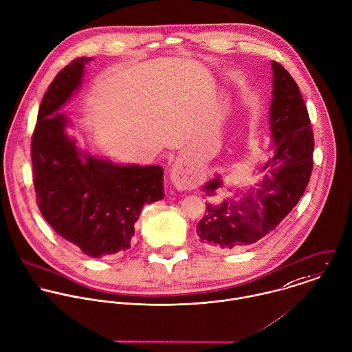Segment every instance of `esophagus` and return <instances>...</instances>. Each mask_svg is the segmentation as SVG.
Returning <instances> with one entry per match:
<instances>
[{
    "instance_id": "34e87169",
    "label": "esophagus",
    "mask_w": 352,
    "mask_h": 352,
    "mask_svg": "<svg viewBox=\"0 0 352 352\" xmlns=\"http://www.w3.org/2000/svg\"><path fill=\"white\" fill-rule=\"evenodd\" d=\"M170 178H171V182L174 184V186L179 190L189 189L193 185L192 175L188 173V170L182 162H175L173 164L171 171H170Z\"/></svg>"
}]
</instances>
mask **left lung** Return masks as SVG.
I'll return each instance as SVG.
<instances>
[{"label": "left lung", "mask_w": 352, "mask_h": 352, "mask_svg": "<svg viewBox=\"0 0 352 352\" xmlns=\"http://www.w3.org/2000/svg\"><path fill=\"white\" fill-rule=\"evenodd\" d=\"M273 68L270 129L273 155L261 171L265 178L240 200L206 203L196 226L200 241L225 251L251 245L274 230L303 196L313 171L314 134L299 86L277 61ZM222 188L217 175L203 186L207 196Z\"/></svg>", "instance_id": "obj_1"}]
</instances>
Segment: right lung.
<instances>
[{"mask_svg": "<svg viewBox=\"0 0 352 352\" xmlns=\"http://www.w3.org/2000/svg\"><path fill=\"white\" fill-rule=\"evenodd\" d=\"M79 57L63 68L39 105L31 140L34 188L39 211L52 229L85 255L102 258L130 248L144 204L164 197L160 166L116 164L83 152L67 134L58 112L80 86Z\"/></svg>", "mask_w": 352, "mask_h": 352, "instance_id": "right-lung-1", "label": "right lung"}]
</instances>
